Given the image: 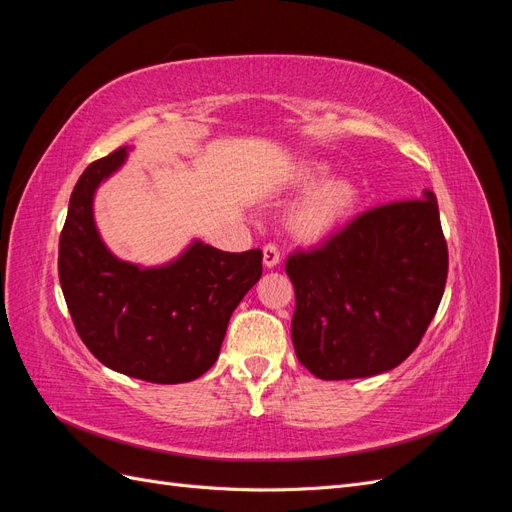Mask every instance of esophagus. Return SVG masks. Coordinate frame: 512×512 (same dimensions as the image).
Returning a JSON list of instances; mask_svg holds the SVG:
<instances>
[{
	"label": "esophagus",
	"instance_id": "1",
	"mask_svg": "<svg viewBox=\"0 0 512 512\" xmlns=\"http://www.w3.org/2000/svg\"><path fill=\"white\" fill-rule=\"evenodd\" d=\"M280 250H277V245L273 243H267L265 247H262V262H265L267 269H273L280 265Z\"/></svg>",
	"mask_w": 512,
	"mask_h": 512
}]
</instances>
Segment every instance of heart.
<instances>
[{
	"label": "heart",
	"instance_id": "heart-1",
	"mask_svg": "<svg viewBox=\"0 0 512 512\" xmlns=\"http://www.w3.org/2000/svg\"><path fill=\"white\" fill-rule=\"evenodd\" d=\"M329 166L320 162H305L292 175V183L297 188H312L305 192L299 203L290 211V230L301 241H322L342 228L359 205V188L346 177H331ZM319 185L316 186L315 183Z\"/></svg>",
	"mask_w": 512,
	"mask_h": 512
}]
</instances>
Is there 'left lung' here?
<instances>
[{
	"label": "left lung",
	"instance_id": "left-lung-1",
	"mask_svg": "<svg viewBox=\"0 0 512 512\" xmlns=\"http://www.w3.org/2000/svg\"><path fill=\"white\" fill-rule=\"evenodd\" d=\"M292 344L322 380L378 376L421 344L442 301L448 250L436 194L369 209L286 262Z\"/></svg>",
	"mask_w": 512,
	"mask_h": 512
}]
</instances>
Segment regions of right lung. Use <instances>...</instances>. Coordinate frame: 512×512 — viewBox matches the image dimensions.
<instances>
[{
	"instance_id": "right-lung-1",
	"label": "right lung",
	"mask_w": 512,
	"mask_h": 512,
	"mask_svg": "<svg viewBox=\"0 0 512 512\" xmlns=\"http://www.w3.org/2000/svg\"><path fill=\"white\" fill-rule=\"evenodd\" d=\"M128 153L113 151L76 181L59 237V284L102 365L145 382H190L218 361L232 312L260 280L262 252H222L194 239L160 267L119 260L98 232L94 196Z\"/></svg>"
}]
</instances>
